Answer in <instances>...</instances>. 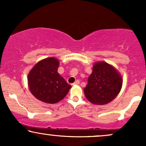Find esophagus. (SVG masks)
Segmentation results:
<instances>
[{
	"instance_id": "obj_1",
	"label": "esophagus",
	"mask_w": 146,
	"mask_h": 146,
	"mask_svg": "<svg viewBox=\"0 0 146 146\" xmlns=\"http://www.w3.org/2000/svg\"><path fill=\"white\" fill-rule=\"evenodd\" d=\"M78 84H80V81H79V80H76V81H75L72 85H78Z\"/></svg>"
}]
</instances>
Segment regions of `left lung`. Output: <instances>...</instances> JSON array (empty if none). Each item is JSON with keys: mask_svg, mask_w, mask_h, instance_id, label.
I'll return each mask as SVG.
<instances>
[{"mask_svg": "<svg viewBox=\"0 0 146 146\" xmlns=\"http://www.w3.org/2000/svg\"><path fill=\"white\" fill-rule=\"evenodd\" d=\"M122 84L121 75L113 66L104 61L98 62L93 64V72L84 92L90 103L104 105L118 95Z\"/></svg>", "mask_w": 146, "mask_h": 146, "instance_id": "8db88e82", "label": "left lung"}]
</instances>
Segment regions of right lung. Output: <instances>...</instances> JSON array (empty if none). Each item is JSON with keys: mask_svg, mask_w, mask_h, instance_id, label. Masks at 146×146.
Segmentation results:
<instances>
[{"mask_svg": "<svg viewBox=\"0 0 146 146\" xmlns=\"http://www.w3.org/2000/svg\"><path fill=\"white\" fill-rule=\"evenodd\" d=\"M60 62L53 57L38 62L29 71L28 86L35 98L47 104L61 101L71 89V86L58 72Z\"/></svg>", "mask_w": 146, "mask_h": 146, "instance_id": "right-lung-1", "label": "right lung"}]
</instances>
